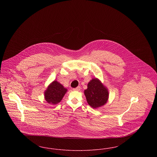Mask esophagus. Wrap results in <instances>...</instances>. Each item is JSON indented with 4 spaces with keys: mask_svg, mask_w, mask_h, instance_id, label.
<instances>
[{
    "mask_svg": "<svg viewBox=\"0 0 157 157\" xmlns=\"http://www.w3.org/2000/svg\"><path fill=\"white\" fill-rule=\"evenodd\" d=\"M73 90H75V91H79L81 90V87L80 86H78V87H76L75 88H74Z\"/></svg>",
    "mask_w": 157,
    "mask_h": 157,
    "instance_id": "34e87169",
    "label": "esophagus"
}]
</instances>
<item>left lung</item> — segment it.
<instances>
[{
	"mask_svg": "<svg viewBox=\"0 0 157 157\" xmlns=\"http://www.w3.org/2000/svg\"><path fill=\"white\" fill-rule=\"evenodd\" d=\"M88 104L92 108L97 109L106 104L109 98L108 88L97 78H92L84 90Z\"/></svg>",
	"mask_w": 157,
	"mask_h": 157,
	"instance_id": "left-lung-1",
	"label": "left lung"
}]
</instances>
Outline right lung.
Instances as JSON below:
<instances>
[{
    "label": "right lung",
    "mask_w": 157,
    "mask_h": 157,
    "mask_svg": "<svg viewBox=\"0 0 157 157\" xmlns=\"http://www.w3.org/2000/svg\"><path fill=\"white\" fill-rule=\"evenodd\" d=\"M67 90L57 81L51 82L44 92L46 101L51 105L58 104L67 92Z\"/></svg>",
    "instance_id": "right-lung-1"
}]
</instances>
